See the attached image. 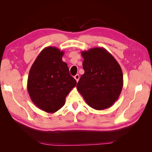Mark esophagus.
Instances as JSON below:
<instances>
[{
    "label": "esophagus",
    "mask_w": 152,
    "mask_h": 152,
    "mask_svg": "<svg viewBox=\"0 0 152 152\" xmlns=\"http://www.w3.org/2000/svg\"><path fill=\"white\" fill-rule=\"evenodd\" d=\"M74 78H75V79L76 80V81L78 82V81H79V78H80L79 75V74H77V75L74 77Z\"/></svg>",
    "instance_id": "34e87169"
}]
</instances>
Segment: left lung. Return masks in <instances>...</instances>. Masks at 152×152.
<instances>
[{
  "instance_id": "obj_1",
  "label": "left lung",
  "mask_w": 152,
  "mask_h": 152,
  "mask_svg": "<svg viewBox=\"0 0 152 152\" xmlns=\"http://www.w3.org/2000/svg\"><path fill=\"white\" fill-rule=\"evenodd\" d=\"M84 73L77 89L89 107L107 109L118 99L123 87V73L115 58L103 48L81 52Z\"/></svg>"
}]
</instances>
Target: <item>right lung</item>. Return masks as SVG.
Returning <instances> with one entry per match:
<instances>
[{"instance_id":"obj_1","label":"right lung","mask_w":152,"mask_h":152,"mask_svg":"<svg viewBox=\"0 0 152 152\" xmlns=\"http://www.w3.org/2000/svg\"><path fill=\"white\" fill-rule=\"evenodd\" d=\"M63 54L64 51L56 47L44 48L29 72L27 90L31 100L45 112L52 113L60 109L77 84L62 60Z\"/></svg>"}]
</instances>
